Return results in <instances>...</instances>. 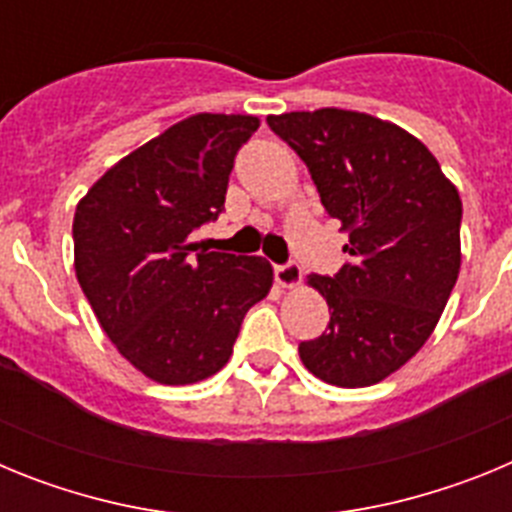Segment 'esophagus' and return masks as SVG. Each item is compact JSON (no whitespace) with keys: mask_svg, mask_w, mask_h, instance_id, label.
<instances>
[{"mask_svg":"<svg viewBox=\"0 0 512 512\" xmlns=\"http://www.w3.org/2000/svg\"><path fill=\"white\" fill-rule=\"evenodd\" d=\"M274 277H277L279 287L292 289L302 282V269L297 264H282L274 269Z\"/></svg>","mask_w":512,"mask_h":512,"instance_id":"esophagus-1","label":"esophagus"}]
</instances>
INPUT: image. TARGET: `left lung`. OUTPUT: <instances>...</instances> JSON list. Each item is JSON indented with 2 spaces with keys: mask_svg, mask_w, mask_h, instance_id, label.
Wrapping results in <instances>:
<instances>
[{
  "mask_svg": "<svg viewBox=\"0 0 512 512\" xmlns=\"http://www.w3.org/2000/svg\"><path fill=\"white\" fill-rule=\"evenodd\" d=\"M305 161L320 202L348 233L351 261L310 274L330 310L300 359L336 387H369L431 338L461 269V200L436 156L390 120L323 107L266 117Z\"/></svg>",
  "mask_w": 512,
  "mask_h": 512,
  "instance_id": "left-lung-1",
  "label": "left lung"
}]
</instances>
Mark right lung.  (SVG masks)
<instances>
[{
    "label": "right lung",
    "instance_id": "1",
    "mask_svg": "<svg viewBox=\"0 0 512 512\" xmlns=\"http://www.w3.org/2000/svg\"><path fill=\"white\" fill-rule=\"evenodd\" d=\"M259 125L253 115L184 117L104 171L76 205V279L107 338L153 382L220 372L248 307L269 295V261L192 238L223 212L235 153Z\"/></svg>",
    "mask_w": 512,
    "mask_h": 512
}]
</instances>
